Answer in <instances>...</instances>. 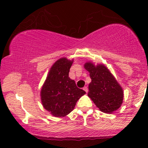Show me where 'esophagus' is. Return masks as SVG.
<instances>
[{
	"mask_svg": "<svg viewBox=\"0 0 148 148\" xmlns=\"http://www.w3.org/2000/svg\"><path fill=\"white\" fill-rule=\"evenodd\" d=\"M83 90H84L85 91V92H86V93L88 92V88H87V87H86V86H85V87H84V88H83Z\"/></svg>",
	"mask_w": 148,
	"mask_h": 148,
	"instance_id": "esophagus-1",
	"label": "esophagus"
}]
</instances>
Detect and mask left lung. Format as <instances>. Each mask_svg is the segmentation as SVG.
Returning a JSON list of instances; mask_svg holds the SVG:
<instances>
[{
	"instance_id": "left-lung-1",
	"label": "left lung",
	"mask_w": 148,
	"mask_h": 148,
	"mask_svg": "<svg viewBox=\"0 0 148 148\" xmlns=\"http://www.w3.org/2000/svg\"><path fill=\"white\" fill-rule=\"evenodd\" d=\"M84 68L90 73L92 82L89 84L88 96L99 110L112 114L120 108L123 102V90L116 78L103 64L95 65L89 61Z\"/></svg>"
}]
</instances>
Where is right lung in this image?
<instances>
[{"label": "right lung", "instance_id": "obj_1", "mask_svg": "<svg viewBox=\"0 0 148 148\" xmlns=\"http://www.w3.org/2000/svg\"><path fill=\"white\" fill-rule=\"evenodd\" d=\"M73 58H60L52 64L40 91L44 108L56 117L65 116L73 111L86 92L77 87L69 73Z\"/></svg>", "mask_w": 148, "mask_h": 148}]
</instances>
